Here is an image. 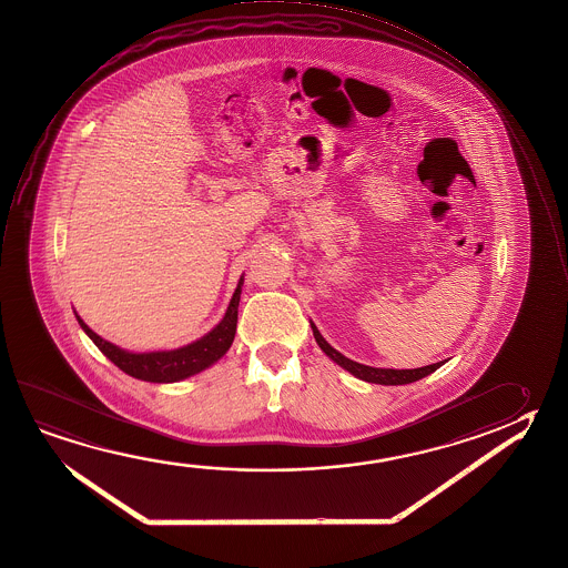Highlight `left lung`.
I'll return each mask as SVG.
<instances>
[{"label":"left lung","mask_w":568,"mask_h":568,"mask_svg":"<svg viewBox=\"0 0 568 568\" xmlns=\"http://www.w3.org/2000/svg\"><path fill=\"white\" fill-rule=\"evenodd\" d=\"M311 328H313V335H315L318 347L327 353V357L333 358L337 365L347 368L348 373H353L355 377L363 378V381H367V383H378V385H407V383H415L418 378L427 377V375H430L433 371H437V368L445 363V361H440V363H433V365H427V367L403 368V371H400V368L367 367V365H361V363H355V361H351V358L345 357V355H341L337 348L331 347L327 341L321 337L318 328L315 327L313 323H311Z\"/></svg>","instance_id":"1"}]
</instances>
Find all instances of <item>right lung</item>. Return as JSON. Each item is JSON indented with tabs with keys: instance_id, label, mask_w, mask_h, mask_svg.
<instances>
[{
	"instance_id": "add662e5",
	"label": "right lung",
	"mask_w": 568,
	"mask_h": 568,
	"mask_svg": "<svg viewBox=\"0 0 568 568\" xmlns=\"http://www.w3.org/2000/svg\"><path fill=\"white\" fill-rule=\"evenodd\" d=\"M241 285H243V280H240V285L235 288L227 313H225V317L221 318L220 325L207 333L205 337H201L200 341L191 343L187 347L175 348V351L130 353V351L111 345L100 335H95L78 315L75 317L80 321L81 328L95 343V347L100 348L101 353L110 358L113 365H118L123 373L141 378V381H150V383H175V381L191 377L203 368L210 367L230 351L231 343L235 338V328H237Z\"/></svg>"
}]
</instances>
